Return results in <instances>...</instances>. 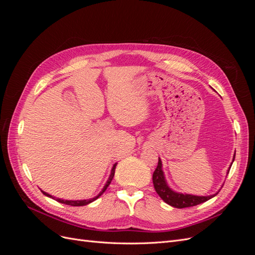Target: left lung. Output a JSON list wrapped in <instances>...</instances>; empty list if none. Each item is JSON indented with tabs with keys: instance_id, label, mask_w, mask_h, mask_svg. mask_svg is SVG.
Masks as SVG:
<instances>
[{
	"instance_id": "1",
	"label": "left lung",
	"mask_w": 255,
	"mask_h": 255,
	"mask_svg": "<svg viewBox=\"0 0 255 255\" xmlns=\"http://www.w3.org/2000/svg\"><path fill=\"white\" fill-rule=\"evenodd\" d=\"M235 158V155H234ZM153 185L157 195L164 200V201L176 208H184V207H190L195 206L200 203H203L207 200L212 199L213 196H207V197H198V196H192V195H183V194H177V192L171 190L168 187V185L165 181L164 172L161 170V160L158 158V164L155 169V171L153 172Z\"/></svg>"
}]
</instances>
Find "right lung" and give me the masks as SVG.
I'll list each match as a JSON object with an SVG mask.
<instances>
[{
  "label": "right lung",
  "instance_id": "right-lung-1",
  "mask_svg": "<svg viewBox=\"0 0 255 255\" xmlns=\"http://www.w3.org/2000/svg\"><path fill=\"white\" fill-rule=\"evenodd\" d=\"M116 165L117 164H115L114 166H113V169H112V173H111V175H110V179H109V181L106 182V184H105V186H104V188L102 189V191L100 192V194L97 196V197H95V198H92V199H89V200H81V201H69V200H61V199H55L56 201H58V202H60V203H64V204H67V205H71V206H84V205H87V204H89V203H91L92 201H95L96 199H98L100 196H101L103 192L106 190V188L110 186V184H111V182H112V180H113V177H114V175H115V169H116ZM43 194L45 195V196H48V197H50V198H53L51 195H49V194H47V192H44V191H42Z\"/></svg>",
  "mask_w": 255,
  "mask_h": 255
}]
</instances>
